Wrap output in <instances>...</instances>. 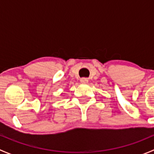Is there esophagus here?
<instances>
[{
	"label": "esophagus",
	"instance_id": "esophagus-1",
	"mask_svg": "<svg viewBox=\"0 0 154 154\" xmlns=\"http://www.w3.org/2000/svg\"><path fill=\"white\" fill-rule=\"evenodd\" d=\"M88 79L86 78V77H83V78L80 79V82H81L82 83H88Z\"/></svg>",
	"mask_w": 154,
	"mask_h": 154
}]
</instances>
